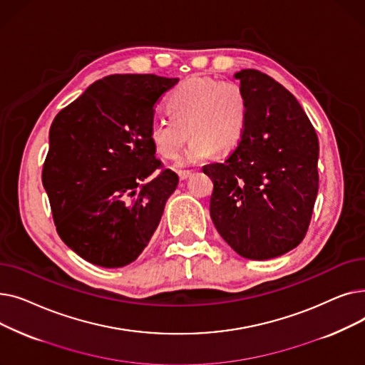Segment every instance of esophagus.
I'll return each mask as SVG.
<instances>
[{"label": "esophagus", "mask_w": 365, "mask_h": 365, "mask_svg": "<svg viewBox=\"0 0 365 365\" xmlns=\"http://www.w3.org/2000/svg\"><path fill=\"white\" fill-rule=\"evenodd\" d=\"M178 175H179V179H180V180H186L187 178H190V175H192V171H189V170H183V171H179Z\"/></svg>", "instance_id": "esophagus-1"}]
</instances>
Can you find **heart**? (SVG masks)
<instances>
[{
    "label": "heart",
    "mask_w": 365,
    "mask_h": 365,
    "mask_svg": "<svg viewBox=\"0 0 365 365\" xmlns=\"http://www.w3.org/2000/svg\"><path fill=\"white\" fill-rule=\"evenodd\" d=\"M168 113L150 121V140L164 158H176L189 139L178 167L201 163L216 150L229 152L241 142L248 123V99L235 83L208 76H189L167 99Z\"/></svg>",
    "instance_id": "obj_1"
}]
</instances>
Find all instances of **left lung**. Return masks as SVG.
<instances>
[{
	"label": "left lung",
	"mask_w": 365,
	"mask_h": 365,
	"mask_svg": "<svg viewBox=\"0 0 365 365\" xmlns=\"http://www.w3.org/2000/svg\"><path fill=\"white\" fill-rule=\"evenodd\" d=\"M248 123L223 163L202 167L213 180L210 216L220 237L252 260L278 257L308 231L318 194V136L294 96L256 69L237 72Z\"/></svg>",
	"instance_id": "left-lung-1"
}]
</instances>
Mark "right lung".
<instances>
[{"label":"right lung","instance_id":"add662e5","mask_svg":"<svg viewBox=\"0 0 365 365\" xmlns=\"http://www.w3.org/2000/svg\"><path fill=\"white\" fill-rule=\"evenodd\" d=\"M179 78L109 75L63 108L50 127L43 185L56 231L84 260L121 267L136 260L160 225L179 176L163 170L149 127Z\"/></svg>","mask_w":365,"mask_h":365}]
</instances>
